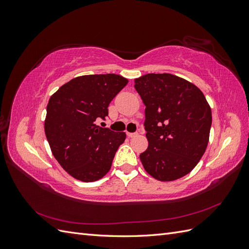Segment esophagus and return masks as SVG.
<instances>
[{
  "mask_svg": "<svg viewBox=\"0 0 249 249\" xmlns=\"http://www.w3.org/2000/svg\"><path fill=\"white\" fill-rule=\"evenodd\" d=\"M126 135H127V137L133 138V137H136L137 135H138V133H126Z\"/></svg>",
  "mask_w": 249,
  "mask_h": 249,
  "instance_id": "34e87169",
  "label": "esophagus"
}]
</instances>
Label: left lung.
Masks as SVG:
<instances>
[{
  "label": "left lung",
  "instance_id": "1",
  "mask_svg": "<svg viewBox=\"0 0 249 249\" xmlns=\"http://www.w3.org/2000/svg\"><path fill=\"white\" fill-rule=\"evenodd\" d=\"M145 105L148 146L140 154L153 178L168 182L188 175L208 145L212 112L200 90L170 73H147L135 80Z\"/></svg>",
  "mask_w": 249,
  "mask_h": 249
}]
</instances>
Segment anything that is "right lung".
<instances>
[{
    "mask_svg": "<svg viewBox=\"0 0 249 249\" xmlns=\"http://www.w3.org/2000/svg\"><path fill=\"white\" fill-rule=\"evenodd\" d=\"M115 73L77 77L51 96L44 132L62 168L82 182H94L110 170L125 133L97 125L108 117L111 101L126 84Z\"/></svg>",
    "mask_w": 249,
    "mask_h": 249,
    "instance_id": "1",
    "label": "right lung"
}]
</instances>
